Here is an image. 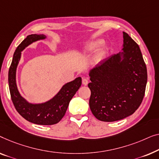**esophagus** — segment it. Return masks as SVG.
I'll return each mask as SVG.
<instances>
[{
  "mask_svg": "<svg viewBox=\"0 0 159 159\" xmlns=\"http://www.w3.org/2000/svg\"><path fill=\"white\" fill-rule=\"evenodd\" d=\"M88 83H89V80L87 79H85L84 78V79H82V84L84 85H87L88 84Z\"/></svg>",
  "mask_w": 159,
  "mask_h": 159,
  "instance_id": "obj_1",
  "label": "esophagus"
}]
</instances>
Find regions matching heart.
<instances>
[{"label": "heart", "mask_w": 159, "mask_h": 159, "mask_svg": "<svg viewBox=\"0 0 159 159\" xmlns=\"http://www.w3.org/2000/svg\"><path fill=\"white\" fill-rule=\"evenodd\" d=\"M104 44V40L102 39H97L95 41L91 42V43H89L87 46V50H97V48H100Z\"/></svg>", "instance_id": "obj_1"}]
</instances>
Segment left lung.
Masks as SVG:
<instances>
[{"label":"left lung","instance_id":"1","mask_svg":"<svg viewBox=\"0 0 159 159\" xmlns=\"http://www.w3.org/2000/svg\"><path fill=\"white\" fill-rule=\"evenodd\" d=\"M123 48L89 72V107L100 121L115 122L133 115L143 99L147 68L138 44L123 32Z\"/></svg>","mask_w":159,"mask_h":159}]
</instances>
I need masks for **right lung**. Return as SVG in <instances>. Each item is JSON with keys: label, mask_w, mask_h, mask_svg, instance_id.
I'll return each instance as SVG.
<instances>
[{"label": "right lung", "mask_w": 159, "mask_h": 159, "mask_svg": "<svg viewBox=\"0 0 159 159\" xmlns=\"http://www.w3.org/2000/svg\"><path fill=\"white\" fill-rule=\"evenodd\" d=\"M45 38L44 34L29 35L17 47L8 70V86L13 104L20 115L34 124L51 125L57 124L64 117L70 101L81 86V78L78 77L73 81L67 83L52 99L44 103L32 104L21 97L18 91L16 80L21 51L33 42Z\"/></svg>", "instance_id": "add662e5"}]
</instances>
